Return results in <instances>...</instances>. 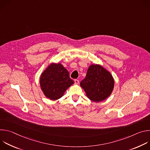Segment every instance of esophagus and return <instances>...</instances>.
<instances>
[{"mask_svg":"<svg viewBox=\"0 0 150 150\" xmlns=\"http://www.w3.org/2000/svg\"><path fill=\"white\" fill-rule=\"evenodd\" d=\"M75 84H78L79 83V81L78 79H75Z\"/></svg>","mask_w":150,"mask_h":150,"instance_id":"obj_1","label":"esophagus"}]
</instances>
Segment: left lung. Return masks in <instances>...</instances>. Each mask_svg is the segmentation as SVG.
<instances>
[{
  "mask_svg": "<svg viewBox=\"0 0 150 150\" xmlns=\"http://www.w3.org/2000/svg\"><path fill=\"white\" fill-rule=\"evenodd\" d=\"M87 97L94 102H100L108 98L113 92L115 81L112 75L98 64H92L85 78L80 82Z\"/></svg>",
  "mask_w": 150,
  "mask_h": 150,
  "instance_id": "8db88e82",
  "label": "left lung"
}]
</instances>
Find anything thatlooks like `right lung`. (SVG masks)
<instances>
[{
	"label": "right lung",
	"mask_w": 150,
	"mask_h": 150,
	"mask_svg": "<svg viewBox=\"0 0 150 150\" xmlns=\"http://www.w3.org/2000/svg\"><path fill=\"white\" fill-rule=\"evenodd\" d=\"M74 83L69 73L60 63H52L41 74L40 85L44 95L51 100L63 96L67 89Z\"/></svg>",
	"instance_id": "obj_1"
}]
</instances>
